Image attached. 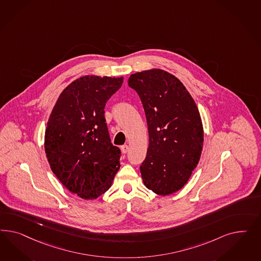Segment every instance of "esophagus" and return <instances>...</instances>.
Listing matches in <instances>:
<instances>
[{"label":"esophagus","instance_id":"1","mask_svg":"<svg viewBox=\"0 0 261 261\" xmlns=\"http://www.w3.org/2000/svg\"><path fill=\"white\" fill-rule=\"evenodd\" d=\"M128 150H129V147H128V145H127V144H124V145H122V146H121V151H122V153H123V154H126Z\"/></svg>","mask_w":261,"mask_h":261}]
</instances>
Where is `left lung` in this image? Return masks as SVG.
<instances>
[{"mask_svg":"<svg viewBox=\"0 0 261 261\" xmlns=\"http://www.w3.org/2000/svg\"><path fill=\"white\" fill-rule=\"evenodd\" d=\"M128 85L142 100L148 126L142 181L159 195L172 194L188 182L201 157L204 131L197 106L179 79L160 69L131 74Z\"/></svg>","mask_w":261,"mask_h":261,"instance_id":"left-lung-1","label":"left lung"}]
</instances>
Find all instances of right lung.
Instances as JSON below:
<instances>
[{"instance_id": "right-lung-1", "label": "right lung", "mask_w": 261, "mask_h": 261, "mask_svg": "<svg viewBox=\"0 0 261 261\" xmlns=\"http://www.w3.org/2000/svg\"><path fill=\"white\" fill-rule=\"evenodd\" d=\"M123 77L86 75L59 95L47 121L45 151L58 180L83 199L109 190L120 166V149L112 144L105 104Z\"/></svg>"}]
</instances>
